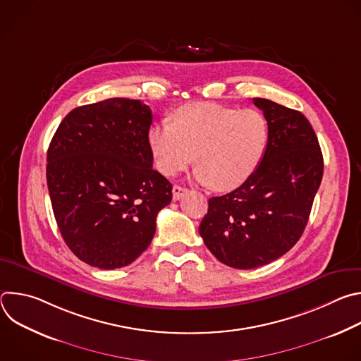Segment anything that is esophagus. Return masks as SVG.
<instances>
[{
    "label": "esophagus",
    "instance_id": "obj_1",
    "mask_svg": "<svg viewBox=\"0 0 361 361\" xmlns=\"http://www.w3.org/2000/svg\"><path fill=\"white\" fill-rule=\"evenodd\" d=\"M187 192H188V190L184 188V187H180V185H174V187H173V198H174L176 201L181 200Z\"/></svg>",
    "mask_w": 361,
    "mask_h": 361
}]
</instances>
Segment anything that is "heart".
Masks as SVG:
<instances>
[{
  "instance_id": "heart-1",
  "label": "heart",
  "mask_w": 361,
  "mask_h": 361,
  "mask_svg": "<svg viewBox=\"0 0 361 361\" xmlns=\"http://www.w3.org/2000/svg\"><path fill=\"white\" fill-rule=\"evenodd\" d=\"M269 144V124L257 110H235L213 102L180 107L173 123L148 131L154 163L167 177L187 170L195 160V177L217 191L244 184L260 166Z\"/></svg>"
}]
</instances>
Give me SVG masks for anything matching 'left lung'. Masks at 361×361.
I'll return each mask as SVG.
<instances>
[{
	"label": "left lung",
	"mask_w": 361,
	"mask_h": 361,
	"mask_svg": "<svg viewBox=\"0 0 361 361\" xmlns=\"http://www.w3.org/2000/svg\"><path fill=\"white\" fill-rule=\"evenodd\" d=\"M269 124L264 157L234 191L212 197L200 224L204 244L233 269L266 266L301 237L323 178V154L308 120L266 98H252Z\"/></svg>",
	"instance_id": "left-lung-1"
}]
</instances>
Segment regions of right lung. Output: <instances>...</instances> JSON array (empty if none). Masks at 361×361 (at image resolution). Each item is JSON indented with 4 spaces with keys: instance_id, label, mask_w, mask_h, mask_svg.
I'll use <instances>...</instances> for the list:
<instances>
[{
    "instance_id": "1",
    "label": "right lung",
    "mask_w": 361,
    "mask_h": 361,
    "mask_svg": "<svg viewBox=\"0 0 361 361\" xmlns=\"http://www.w3.org/2000/svg\"><path fill=\"white\" fill-rule=\"evenodd\" d=\"M152 114L140 99L74 109L47 152V185L60 233L78 259L101 270L131 264L156 233L173 185L152 169Z\"/></svg>"
}]
</instances>
